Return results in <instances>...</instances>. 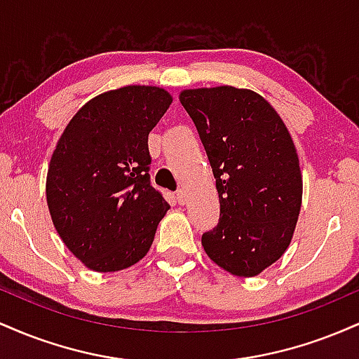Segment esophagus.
Returning <instances> with one entry per match:
<instances>
[{
	"mask_svg": "<svg viewBox=\"0 0 359 359\" xmlns=\"http://www.w3.org/2000/svg\"><path fill=\"white\" fill-rule=\"evenodd\" d=\"M177 203H179L180 205H184L185 203H187V196H185V192L180 189V191H177Z\"/></svg>",
	"mask_w": 359,
	"mask_h": 359,
	"instance_id": "obj_1",
	"label": "esophagus"
}]
</instances>
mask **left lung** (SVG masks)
<instances>
[{"label": "left lung", "mask_w": 359, "mask_h": 359, "mask_svg": "<svg viewBox=\"0 0 359 359\" xmlns=\"http://www.w3.org/2000/svg\"><path fill=\"white\" fill-rule=\"evenodd\" d=\"M180 102L197 128L216 189L219 221L203 234L208 257L238 277L275 263L302 204L299 156L271 106L248 89H189Z\"/></svg>", "instance_id": "left-lung-1"}]
</instances>
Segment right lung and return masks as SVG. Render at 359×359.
Instances as JSON below:
<instances>
[{"mask_svg": "<svg viewBox=\"0 0 359 359\" xmlns=\"http://www.w3.org/2000/svg\"><path fill=\"white\" fill-rule=\"evenodd\" d=\"M167 90L128 86L77 111L53 151L47 204L69 250L90 270L135 265L170 205L150 182L148 133L165 114Z\"/></svg>", "mask_w": 359, "mask_h": 359, "instance_id": "obj_1", "label": "right lung"}]
</instances>
